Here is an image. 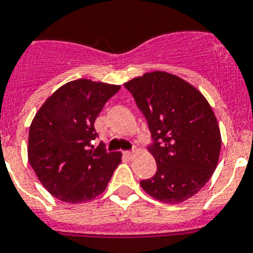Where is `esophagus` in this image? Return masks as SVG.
I'll return each mask as SVG.
<instances>
[{
	"label": "esophagus",
	"mask_w": 253,
	"mask_h": 253,
	"mask_svg": "<svg viewBox=\"0 0 253 253\" xmlns=\"http://www.w3.org/2000/svg\"><path fill=\"white\" fill-rule=\"evenodd\" d=\"M123 154L127 157V158H132L133 152H130V150H126V152H123Z\"/></svg>",
	"instance_id": "esophagus-1"
}]
</instances>
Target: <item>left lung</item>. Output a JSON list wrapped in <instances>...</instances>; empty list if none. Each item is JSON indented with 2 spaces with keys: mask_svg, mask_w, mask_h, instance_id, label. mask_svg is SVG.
Masks as SVG:
<instances>
[{
  "mask_svg": "<svg viewBox=\"0 0 253 253\" xmlns=\"http://www.w3.org/2000/svg\"><path fill=\"white\" fill-rule=\"evenodd\" d=\"M125 87L148 122V149L157 162L156 175L140 185L161 202H184L217 166L221 136L215 114L197 88L166 72L146 73Z\"/></svg>",
  "mask_w": 253,
  "mask_h": 253,
  "instance_id": "left-lung-1",
  "label": "left lung"
}]
</instances>
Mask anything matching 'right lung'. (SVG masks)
<instances>
[{
    "mask_svg": "<svg viewBox=\"0 0 253 253\" xmlns=\"http://www.w3.org/2000/svg\"><path fill=\"white\" fill-rule=\"evenodd\" d=\"M121 86L76 80L61 86L38 110L29 128L28 158L38 180L67 203L94 199L105 190L121 153L95 148L94 123Z\"/></svg>",
    "mask_w": 253,
    "mask_h": 253,
    "instance_id": "1",
    "label": "right lung"
}]
</instances>
